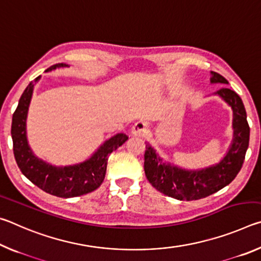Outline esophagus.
Returning a JSON list of instances; mask_svg holds the SVG:
<instances>
[{
  "instance_id": "obj_1",
  "label": "esophagus",
  "mask_w": 261,
  "mask_h": 261,
  "mask_svg": "<svg viewBox=\"0 0 261 261\" xmlns=\"http://www.w3.org/2000/svg\"><path fill=\"white\" fill-rule=\"evenodd\" d=\"M148 132V125L146 122L144 121H138L135 123V125L132 126L131 129V134L135 135V136H145Z\"/></svg>"
}]
</instances>
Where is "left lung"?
I'll return each instance as SVG.
<instances>
[{"mask_svg": "<svg viewBox=\"0 0 261 261\" xmlns=\"http://www.w3.org/2000/svg\"><path fill=\"white\" fill-rule=\"evenodd\" d=\"M211 83L228 84L227 79L218 72L211 71ZM215 94L220 95L230 106L233 113V138L226 156L216 165L199 170H188L166 163L155 149L146 144L144 169L152 187L168 197L178 200H197L218 192L240 173L249 147L250 126L243 101L235 91L221 88Z\"/></svg>", "mask_w": 261, "mask_h": 261, "instance_id": "1", "label": "left lung"}]
</instances>
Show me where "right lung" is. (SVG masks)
I'll return each mask as SVG.
<instances>
[{
  "label": "right lung",
  "instance_id": "add662e5",
  "mask_svg": "<svg viewBox=\"0 0 261 261\" xmlns=\"http://www.w3.org/2000/svg\"><path fill=\"white\" fill-rule=\"evenodd\" d=\"M65 67H68V64L59 63L51 65L46 71ZM39 79L40 76L31 82L25 88L17 109L12 115L11 137L17 165L26 178L42 191L53 196L72 198L94 191L105 179L109 154L122 146L129 137L124 134L115 135L106 140L90 159L73 166L56 167L35 156L29 146L26 137V118L34 84Z\"/></svg>",
  "mask_w": 261,
  "mask_h": 261
}]
</instances>
